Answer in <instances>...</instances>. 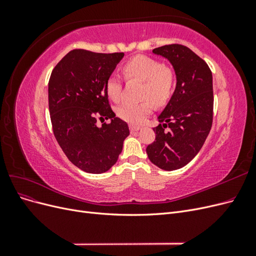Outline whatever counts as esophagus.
<instances>
[{"label":"esophagus","instance_id":"34e87169","mask_svg":"<svg viewBox=\"0 0 256 256\" xmlns=\"http://www.w3.org/2000/svg\"><path fill=\"white\" fill-rule=\"evenodd\" d=\"M129 128H130L131 134H134V132H136V131H138L140 129H142L141 126H136V125H130Z\"/></svg>","mask_w":256,"mask_h":256}]
</instances>
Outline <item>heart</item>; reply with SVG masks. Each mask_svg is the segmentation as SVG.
<instances>
[{"label":"heart","mask_w":256,"mask_h":256,"mask_svg":"<svg viewBox=\"0 0 256 256\" xmlns=\"http://www.w3.org/2000/svg\"><path fill=\"white\" fill-rule=\"evenodd\" d=\"M127 78L138 79L145 82L144 98L152 99L156 104H164L172 94L174 76L168 68L162 66L158 60L148 56H138L128 60L124 66ZM106 94L114 102L122 97V79L118 74H112L106 83ZM154 110L152 100L143 102H125L118 110L120 118L124 120L140 124Z\"/></svg>","instance_id":"b5f03b06"}]
</instances>
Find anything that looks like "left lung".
Returning a JSON list of instances; mask_svg holds the SVG:
<instances>
[{
    "instance_id": "obj_1",
    "label": "left lung",
    "mask_w": 256,
    "mask_h": 256,
    "mask_svg": "<svg viewBox=\"0 0 256 256\" xmlns=\"http://www.w3.org/2000/svg\"><path fill=\"white\" fill-rule=\"evenodd\" d=\"M174 68L176 86L164 110L158 116L162 124L154 128L156 138L146 152L154 166L178 170L202 148L212 125V74L206 62L182 44H168L152 50ZM169 127V131L164 129Z\"/></svg>"
}]
</instances>
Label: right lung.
Returning a JSON list of instances; mask_svg holds the SVG:
<instances>
[{"label": "right lung", "mask_w": 256, "mask_h": 256, "mask_svg": "<svg viewBox=\"0 0 256 256\" xmlns=\"http://www.w3.org/2000/svg\"><path fill=\"white\" fill-rule=\"evenodd\" d=\"M124 53L68 52L52 70L49 111L53 134L69 161L90 174L104 173L116 164L129 136L126 122L116 118L106 83ZM110 124L96 125V118Z\"/></svg>", "instance_id": "add662e5"}]
</instances>
